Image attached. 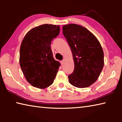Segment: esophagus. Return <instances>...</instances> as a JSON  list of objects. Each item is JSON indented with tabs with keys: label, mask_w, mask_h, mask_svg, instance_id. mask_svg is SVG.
Wrapping results in <instances>:
<instances>
[{
	"label": "esophagus",
	"mask_w": 122,
	"mask_h": 122,
	"mask_svg": "<svg viewBox=\"0 0 122 122\" xmlns=\"http://www.w3.org/2000/svg\"><path fill=\"white\" fill-rule=\"evenodd\" d=\"M65 60H62V61H61V65H63L64 63H65Z\"/></svg>",
	"instance_id": "obj_1"
}]
</instances>
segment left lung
Segmentation results:
<instances>
[{"mask_svg":"<svg viewBox=\"0 0 122 122\" xmlns=\"http://www.w3.org/2000/svg\"><path fill=\"white\" fill-rule=\"evenodd\" d=\"M63 34L73 54L74 70L68 76L75 87L86 88L97 81L104 66V53L96 37L84 27L75 24L63 25Z\"/></svg>","mask_w":122,"mask_h":122,"instance_id":"8db88e82","label":"left lung"}]
</instances>
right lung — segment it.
Listing matches in <instances>:
<instances>
[{"label":"right lung","instance_id":"1","mask_svg":"<svg viewBox=\"0 0 122 122\" xmlns=\"http://www.w3.org/2000/svg\"><path fill=\"white\" fill-rule=\"evenodd\" d=\"M60 30L59 25L44 24L27 33L20 48L19 63L32 86L45 89L53 83L61 64L54 59L51 44Z\"/></svg>","mask_w":122,"mask_h":122}]
</instances>
